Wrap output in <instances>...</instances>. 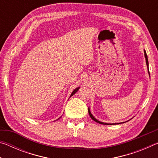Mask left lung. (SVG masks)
Instances as JSON below:
<instances>
[{"label":"left lung","mask_w":158,"mask_h":158,"mask_svg":"<svg viewBox=\"0 0 158 158\" xmlns=\"http://www.w3.org/2000/svg\"><path fill=\"white\" fill-rule=\"evenodd\" d=\"M143 52H144V56H145V58H146V65H147V69H148V74H149V77H150V73H149V69H148V56H147V54H146V52L145 49H144ZM89 115H90V118H91L93 120V121H95V122H97V123H100V124H102V125H115V124H121V123H123L127 122V121H125V122H123V123H106L101 122V121H98V119H96L93 116V114H91V112H90V108H89Z\"/></svg>","instance_id":"obj_1"}]
</instances>
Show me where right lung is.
Returning <instances> with one entry per match:
<instances>
[{
	"label": "right lung",
	"instance_id": "1",
	"mask_svg": "<svg viewBox=\"0 0 158 158\" xmlns=\"http://www.w3.org/2000/svg\"><path fill=\"white\" fill-rule=\"evenodd\" d=\"M79 88L80 87H78V88H76V89H74V90H73V92H72V93H71V95H70V96H69V98H71L72 97V96H73L74 94H75V93L77 92V91H78V90H79ZM60 118L61 117H60L59 118H58L57 120H58V119H60Z\"/></svg>",
	"mask_w": 158,
	"mask_h": 158
}]
</instances>
